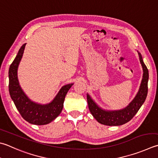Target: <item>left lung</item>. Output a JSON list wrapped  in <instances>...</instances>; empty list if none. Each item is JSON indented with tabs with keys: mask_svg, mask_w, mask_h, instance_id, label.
Returning a JSON list of instances; mask_svg holds the SVG:
<instances>
[{
	"mask_svg": "<svg viewBox=\"0 0 158 158\" xmlns=\"http://www.w3.org/2000/svg\"><path fill=\"white\" fill-rule=\"evenodd\" d=\"M139 62L143 70V76L139 91L129 105L124 109L114 111L102 109L94 102L87 94V102L89 111L98 123L107 126H120L130 121L134 117L139 108L143 105L148 93V71L144 63L141 53L138 52Z\"/></svg>",
	"mask_w": 158,
	"mask_h": 158,
	"instance_id": "8db88e82",
	"label": "left lung"
}]
</instances>
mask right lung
<instances>
[{"mask_svg": "<svg viewBox=\"0 0 158 158\" xmlns=\"http://www.w3.org/2000/svg\"><path fill=\"white\" fill-rule=\"evenodd\" d=\"M26 43L20 47L9 69V91L18 111L28 123L44 125L51 123L60 115L64 98L73 83L62 87L51 102L41 105L31 101L24 93L18 80V67L23 57Z\"/></svg>", "mask_w": 158, "mask_h": 158, "instance_id": "right-lung-1", "label": "right lung"}]
</instances>
